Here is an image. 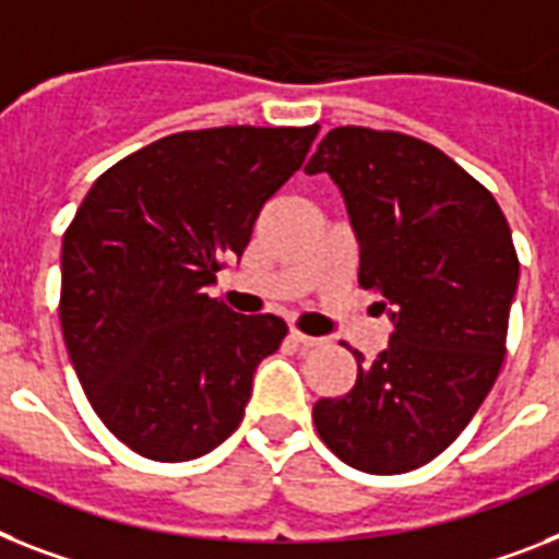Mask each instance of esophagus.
Masks as SVG:
<instances>
[{
	"mask_svg": "<svg viewBox=\"0 0 559 559\" xmlns=\"http://www.w3.org/2000/svg\"><path fill=\"white\" fill-rule=\"evenodd\" d=\"M288 340H290V343L302 345V348H313V345L322 343L320 336H308V334H302V331H297V329L288 331Z\"/></svg>",
	"mask_w": 559,
	"mask_h": 559,
	"instance_id": "34e87169",
	"label": "esophagus"
}]
</instances>
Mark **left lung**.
<instances>
[{"label": "left lung", "mask_w": 559, "mask_h": 559, "mask_svg": "<svg viewBox=\"0 0 559 559\" xmlns=\"http://www.w3.org/2000/svg\"><path fill=\"white\" fill-rule=\"evenodd\" d=\"M308 174H329L359 242V285L382 297L389 348L357 359V382L313 405V426L343 463L405 474L460 437L506 357L520 260L486 186L440 147L343 124Z\"/></svg>", "instance_id": "8db88e82"}]
</instances>
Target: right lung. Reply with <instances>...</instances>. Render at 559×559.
<instances>
[{
	"instance_id": "add662e5",
	"label": "right lung",
	"mask_w": 559,
	"mask_h": 559,
	"mask_svg": "<svg viewBox=\"0 0 559 559\" xmlns=\"http://www.w3.org/2000/svg\"><path fill=\"white\" fill-rule=\"evenodd\" d=\"M320 124L170 133L110 165L62 237L59 320L87 403L147 460L186 463L242 423L253 371L288 334L207 297Z\"/></svg>"
}]
</instances>
